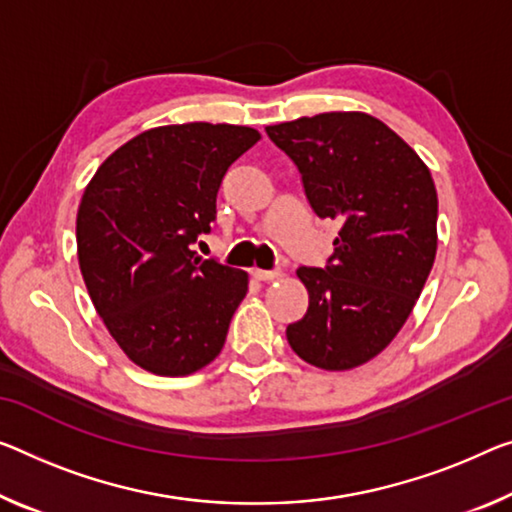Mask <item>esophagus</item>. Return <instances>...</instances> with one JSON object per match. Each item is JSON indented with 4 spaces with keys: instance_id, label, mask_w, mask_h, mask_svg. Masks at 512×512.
Segmentation results:
<instances>
[{
    "instance_id": "esophagus-1",
    "label": "esophagus",
    "mask_w": 512,
    "mask_h": 512,
    "mask_svg": "<svg viewBox=\"0 0 512 512\" xmlns=\"http://www.w3.org/2000/svg\"><path fill=\"white\" fill-rule=\"evenodd\" d=\"M254 277L258 281H274L281 277V270H254Z\"/></svg>"
}]
</instances>
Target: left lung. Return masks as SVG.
<instances>
[{
    "mask_svg": "<svg viewBox=\"0 0 512 512\" xmlns=\"http://www.w3.org/2000/svg\"><path fill=\"white\" fill-rule=\"evenodd\" d=\"M295 162L306 201L341 224L325 267L297 270L304 318L286 327L297 357L348 371L387 348L437 254V190L421 157L375 116L327 112L265 128Z\"/></svg>",
    "mask_w": 512,
    "mask_h": 512,
    "instance_id": "8db88e82",
    "label": "left lung"
}]
</instances>
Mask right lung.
Segmentation results:
<instances>
[{
	"label": "right lung",
	"instance_id": "1",
	"mask_svg": "<svg viewBox=\"0 0 512 512\" xmlns=\"http://www.w3.org/2000/svg\"><path fill=\"white\" fill-rule=\"evenodd\" d=\"M261 135L247 125H162L100 164L77 210V258L98 316L155 375H190L224 348L247 272L196 256L231 164Z\"/></svg>",
	"mask_w": 512,
	"mask_h": 512
}]
</instances>
